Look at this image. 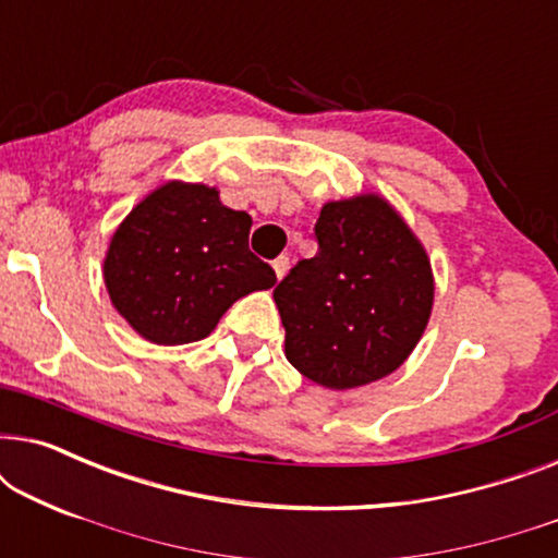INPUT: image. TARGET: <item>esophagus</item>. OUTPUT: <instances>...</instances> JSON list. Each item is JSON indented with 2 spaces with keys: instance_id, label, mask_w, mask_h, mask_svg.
<instances>
[{
  "instance_id": "obj_1",
  "label": "esophagus",
  "mask_w": 558,
  "mask_h": 558,
  "mask_svg": "<svg viewBox=\"0 0 558 558\" xmlns=\"http://www.w3.org/2000/svg\"><path fill=\"white\" fill-rule=\"evenodd\" d=\"M271 266H274V274H277V279H281V277H284V274L289 271V256L274 258Z\"/></svg>"
}]
</instances>
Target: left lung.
I'll return each instance as SVG.
<instances>
[{"mask_svg":"<svg viewBox=\"0 0 558 558\" xmlns=\"http://www.w3.org/2000/svg\"><path fill=\"white\" fill-rule=\"evenodd\" d=\"M317 254L274 289L287 361L335 391L393 373L432 315L426 251L378 195L327 203L315 223Z\"/></svg>","mask_w":558,"mask_h":558,"instance_id":"left-lung-1","label":"left lung"}]
</instances>
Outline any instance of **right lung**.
Returning <instances> with one entry per match:
<instances>
[{
  "label": "right lung",
  "mask_w": 558,
  "mask_h": 558,
  "mask_svg": "<svg viewBox=\"0 0 558 558\" xmlns=\"http://www.w3.org/2000/svg\"><path fill=\"white\" fill-rule=\"evenodd\" d=\"M248 231V213L226 208L216 187L167 182L113 233L104 262L113 307L157 345L208 338L235 300L277 284Z\"/></svg>",
  "instance_id": "right-lung-1"
}]
</instances>
